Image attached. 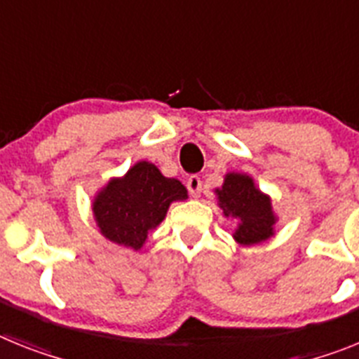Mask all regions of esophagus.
Listing matches in <instances>:
<instances>
[{
  "label": "esophagus",
  "mask_w": 359,
  "mask_h": 359,
  "mask_svg": "<svg viewBox=\"0 0 359 359\" xmlns=\"http://www.w3.org/2000/svg\"><path fill=\"white\" fill-rule=\"evenodd\" d=\"M186 186H188V191L191 197H198L201 191H203V180H201L198 175H191L188 179V182H186Z\"/></svg>",
  "instance_id": "34e87169"
}]
</instances>
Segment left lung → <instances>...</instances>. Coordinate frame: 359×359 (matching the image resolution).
<instances>
[{"mask_svg": "<svg viewBox=\"0 0 359 359\" xmlns=\"http://www.w3.org/2000/svg\"><path fill=\"white\" fill-rule=\"evenodd\" d=\"M215 194L224 215L239 221L233 233L237 243L245 246L257 245L273 236L276 215L270 197L255 188L248 175L228 173L222 188L215 189Z\"/></svg>", "mask_w": 359, "mask_h": 359, "instance_id": "obj_1", "label": "left lung"}]
</instances>
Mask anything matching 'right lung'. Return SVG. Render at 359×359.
Returning a JSON list of instances; mask_svg holds the SVG:
<instances>
[{
  "mask_svg": "<svg viewBox=\"0 0 359 359\" xmlns=\"http://www.w3.org/2000/svg\"><path fill=\"white\" fill-rule=\"evenodd\" d=\"M188 198V189L177 179H168L151 162H137L122 179L96 195L93 212L102 236L116 245L140 250L149 230L164 221L173 201Z\"/></svg>",
  "mask_w": 359,
  "mask_h": 359,
  "instance_id": "right-lung-1",
  "label": "right lung"
}]
</instances>
